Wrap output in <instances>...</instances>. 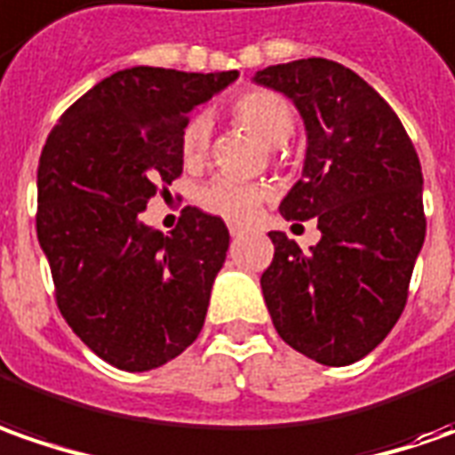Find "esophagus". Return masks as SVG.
<instances>
[{
	"instance_id": "esophagus-1",
	"label": "esophagus",
	"mask_w": 455,
	"mask_h": 455,
	"mask_svg": "<svg viewBox=\"0 0 455 455\" xmlns=\"http://www.w3.org/2000/svg\"><path fill=\"white\" fill-rule=\"evenodd\" d=\"M243 231H246L243 224H236V221H231V224H228V234H231V236H239V234H243Z\"/></svg>"
}]
</instances>
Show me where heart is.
I'll return each instance as SVG.
<instances>
[{"label":"heart","mask_w":455,"mask_h":455,"mask_svg":"<svg viewBox=\"0 0 455 455\" xmlns=\"http://www.w3.org/2000/svg\"><path fill=\"white\" fill-rule=\"evenodd\" d=\"M228 113L234 123H239L249 133H254L267 146L279 148L290 140L294 131V110L282 95L272 90H246L236 95ZM212 143V123L204 116H194L180 131V158L186 165H201ZM267 198V188L259 183L216 176L198 188V204L206 212L224 216L228 221H243L257 212V206Z\"/></svg>","instance_id":"b5f03b06"}]
</instances>
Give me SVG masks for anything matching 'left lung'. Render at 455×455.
<instances>
[{
  "label": "left lung",
  "mask_w": 455,
  "mask_h": 455,
  "mask_svg": "<svg viewBox=\"0 0 455 455\" xmlns=\"http://www.w3.org/2000/svg\"><path fill=\"white\" fill-rule=\"evenodd\" d=\"M254 83L287 95L305 120L302 179L279 212L317 219L322 234L305 254L269 231L264 302L290 347L342 368L372 353L403 315L426 239L420 161L393 108L339 62L294 60Z\"/></svg>",
  "instance_id": "1"
}]
</instances>
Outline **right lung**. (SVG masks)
Returning a JSON list of instances; mask_svg holds the SVG:
<instances>
[{"mask_svg":"<svg viewBox=\"0 0 455 455\" xmlns=\"http://www.w3.org/2000/svg\"><path fill=\"white\" fill-rule=\"evenodd\" d=\"M239 77L138 65L72 102L37 168V239L72 332L128 372L161 368L201 332L227 224L186 206L164 236L140 221L183 171L188 113Z\"/></svg>","mask_w":455,"mask_h":455,"instance_id":"obj_1","label":"right lung"}]
</instances>
